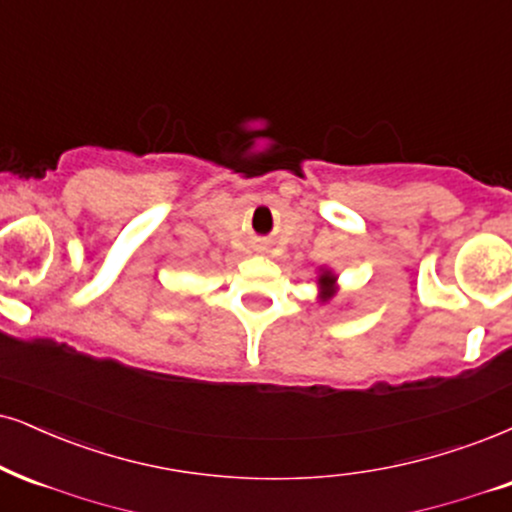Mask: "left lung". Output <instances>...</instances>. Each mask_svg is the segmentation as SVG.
Segmentation results:
<instances>
[{
  "mask_svg": "<svg viewBox=\"0 0 512 512\" xmlns=\"http://www.w3.org/2000/svg\"><path fill=\"white\" fill-rule=\"evenodd\" d=\"M332 282H334V277H330V275H323V277H320V285H332ZM327 296H330V294H327Z\"/></svg>",
  "mask_w": 512,
  "mask_h": 512,
  "instance_id": "8db88e82",
  "label": "left lung"
}]
</instances>
